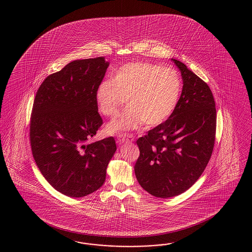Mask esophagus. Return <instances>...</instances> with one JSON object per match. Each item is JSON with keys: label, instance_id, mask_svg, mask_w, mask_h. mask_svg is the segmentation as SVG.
<instances>
[{"label": "esophagus", "instance_id": "1", "mask_svg": "<svg viewBox=\"0 0 252 252\" xmlns=\"http://www.w3.org/2000/svg\"><path fill=\"white\" fill-rule=\"evenodd\" d=\"M135 137H133L132 135H127V134H124V135H119L117 137V141L118 143H127V142H132L134 141Z\"/></svg>", "mask_w": 252, "mask_h": 252}]
</instances>
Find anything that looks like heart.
Returning <instances> with one entry per match:
<instances>
[{
	"instance_id": "1",
	"label": "heart",
	"mask_w": 252,
	"mask_h": 252,
	"mask_svg": "<svg viewBox=\"0 0 252 252\" xmlns=\"http://www.w3.org/2000/svg\"><path fill=\"white\" fill-rule=\"evenodd\" d=\"M182 92L177 71L150 63H130L117 69L113 79L99 83L95 99L99 112L113 117L126 99L128 108L107 126L109 133L137 129L144 123L156 126L175 111Z\"/></svg>"
}]
</instances>
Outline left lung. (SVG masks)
Returning <instances> with one entry per match:
<instances>
[{"label": "left lung", "instance_id": "left-lung-1", "mask_svg": "<svg viewBox=\"0 0 252 252\" xmlns=\"http://www.w3.org/2000/svg\"><path fill=\"white\" fill-rule=\"evenodd\" d=\"M180 70L183 89L165 122L139 137L135 164L139 185L154 197H175L192 187L205 170L214 151L216 109L209 86L172 59Z\"/></svg>", "mask_w": 252, "mask_h": 252}]
</instances>
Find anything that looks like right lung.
Listing matches in <instances>:
<instances>
[{
  "instance_id": "obj_1",
  "label": "right lung",
  "mask_w": 252,
  "mask_h": 252,
  "mask_svg": "<svg viewBox=\"0 0 252 252\" xmlns=\"http://www.w3.org/2000/svg\"><path fill=\"white\" fill-rule=\"evenodd\" d=\"M104 57L71 62L38 88L31 118V150L38 169L62 194L81 198L99 189L115 151V138L89 142L102 119L95 92Z\"/></svg>"
}]
</instances>
